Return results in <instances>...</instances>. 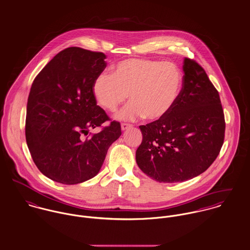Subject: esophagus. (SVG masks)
<instances>
[{
	"mask_svg": "<svg viewBox=\"0 0 250 250\" xmlns=\"http://www.w3.org/2000/svg\"><path fill=\"white\" fill-rule=\"evenodd\" d=\"M132 127V125L131 124H128V123H122L121 124V130L122 131H125V130H127V129H129V128H131Z\"/></svg>",
	"mask_w": 250,
	"mask_h": 250,
	"instance_id": "34e87169",
	"label": "esophagus"
}]
</instances>
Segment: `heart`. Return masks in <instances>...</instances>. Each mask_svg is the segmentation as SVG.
I'll return each instance as SVG.
<instances>
[{"label":"heart","mask_w":250,"mask_h":250,"mask_svg":"<svg viewBox=\"0 0 250 250\" xmlns=\"http://www.w3.org/2000/svg\"><path fill=\"white\" fill-rule=\"evenodd\" d=\"M183 87V74L170 62L148 59H127L119 62L112 74L100 73L92 83L97 104L108 111H116L129 97L131 103L118 118L135 120L145 117L158 121L175 106Z\"/></svg>","instance_id":"b5f03b06"}]
</instances>
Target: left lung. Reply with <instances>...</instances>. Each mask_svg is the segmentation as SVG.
I'll use <instances>...</instances> for the list:
<instances>
[{"mask_svg": "<svg viewBox=\"0 0 250 250\" xmlns=\"http://www.w3.org/2000/svg\"><path fill=\"white\" fill-rule=\"evenodd\" d=\"M183 87L170 112L140 126L143 142L136 160L143 172L160 183L194 178L218 156L224 142L225 119L218 91L203 67L184 60Z\"/></svg>", "mask_w": 250, "mask_h": 250, "instance_id": "obj_1", "label": "left lung"}]
</instances>
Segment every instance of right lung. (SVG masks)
<instances>
[{
    "instance_id": "obj_1",
    "label": "right lung",
    "mask_w": 250,
    "mask_h": 250,
    "mask_svg": "<svg viewBox=\"0 0 250 250\" xmlns=\"http://www.w3.org/2000/svg\"><path fill=\"white\" fill-rule=\"evenodd\" d=\"M106 55L79 47L57 54L38 73L27 105L26 141L42 174L65 185L83 183L100 170L107 149L121 136L92 94L94 79L107 66Z\"/></svg>"
}]
</instances>
